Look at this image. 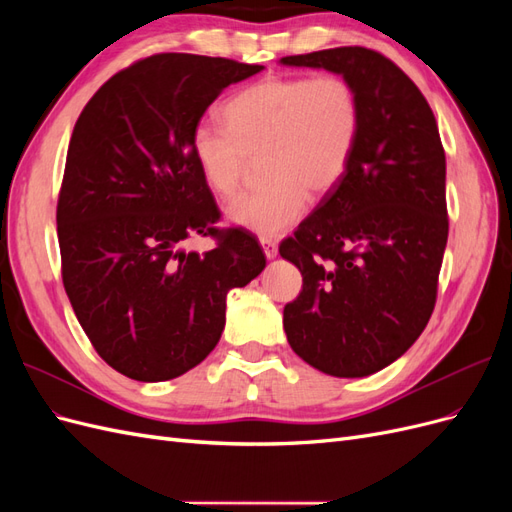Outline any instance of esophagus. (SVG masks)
Here are the masks:
<instances>
[{
	"instance_id": "34e87169",
	"label": "esophagus",
	"mask_w": 512,
	"mask_h": 512,
	"mask_svg": "<svg viewBox=\"0 0 512 512\" xmlns=\"http://www.w3.org/2000/svg\"><path fill=\"white\" fill-rule=\"evenodd\" d=\"M260 245H262V250H265V256H267L269 260L277 256V243H275L273 239H265V237H262V239H260Z\"/></svg>"
}]
</instances>
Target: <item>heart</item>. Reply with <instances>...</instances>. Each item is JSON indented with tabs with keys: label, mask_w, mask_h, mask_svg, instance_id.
Wrapping results in <instances>:
<instances>
[{
	"label": "heart",
	"mask_w": 512,
	"mask_h": 512,
	"mask_svg": "<svg viewBox=\"0 0 512 512\" xmlns=\"http://www.w3.org/2000/svg\"><path fill=\"white\" fill-rule=\"evenodd\" d=\"M224 126L200 123L190 147L209 190H239L250 158L262 160L269 185L232 200L228 220L260 237L297 224L309 194L324 198L344 181L359 143L363 108L342 74L267 76L243 87L222 108Z\"/></svg>",
	"instance_id": "obj_1"
}]
</instances>
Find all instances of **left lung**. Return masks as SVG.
Wrapping results in <instances>:
<instances>
[{"label":"left lung","mask_w":512,"mask_h":512,"mask_svg":"<svg viewBox=\"0 0 512 512\" xmlns=\"http://www.w3.org/2000/svg\"><path fill=\"white\" fill-rule=\"evenodd\" d=\"M356 87L359 143L344 181L280 245L303 275L284 307L290 348L335 378L397 361L427 327L448 239L446 158L425 96L365 46L282 57Z\"/></svg>","instance_id":"left-lung-1"}]
</instances>
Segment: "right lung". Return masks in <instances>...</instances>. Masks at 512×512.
<instances>
[{"mask_svg":"<svg viewBox=\"0 0 512 512\" xmlns=\"http://www.w3.org/2000/svg\"><path fill=\"white\" fill-rule=\"evenodd\" d=\"M262 66L160 53L111 76L76 121L57 200L61 277L91 346L138 382L173 380L207 359L226 294L267 258L252 232L220 230L190 138L222 91ZM192 236H213L205 255Z\"/></svg>","mask_w":512,"mask_h":512,"instance_id":"right-lung-1","label":"right lung"}]
</instances>
